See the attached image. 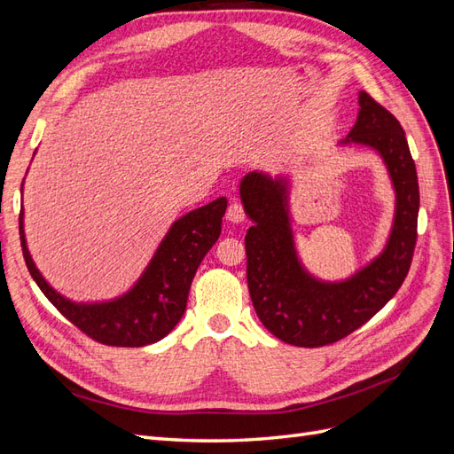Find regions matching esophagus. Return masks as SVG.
<instances>
[{
	"mask_svg": "<svg viewBox=\"0 0 454 454\" xmlns=\"http://www.w3.org/2000/svg\"><path fill=\"white\" fill-rule=\"evenodd\" d=\"M244 217H246V214H244L242 202L237 200V199H232L227 206V219L232 223H240V222H244Z\"/></svg>",
	"mask_w": 454,
	"mask_h": 454,
	"instance_id": "obj_1",
	"label": "esophagus"
}]
</instances>
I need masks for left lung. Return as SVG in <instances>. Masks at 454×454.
<instances>
[{
  "instance_id": "1",
  "label": "left lung",
  "mask_w": 454,
  "mask_h": 454,
  "mask_svg": "<svg viewBox=\"0 0 454 454\" xmlns=\"http://www.w3.org/2000/svg\"><path fill=\"white\" fill-rule=\"evenodd\" d=\"M345 142L379 151L397 197L387 250L347 282H318L301 269L286 212V180L252 172L240 184L244 210L254 222L244 239L252 303L261 324L294 347L333 345L362 327L400 290L413 261L420 195L400 121L362 90L358 121Z\"/></svg>"
}]
</instances>
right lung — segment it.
<instances>
[{
  "instance_id": "add662e5",
  "label": "right lung",
  "mask_w": 454,
  "mask_h": 454,
  "mask_svg": "<svg viewBox=\"0 0 454 454\" xmlns=\"http://www.w3.org/2000/svg\"><path fill=\"white\" fill-rule=\"evenodd\" d=\"M227 199L185 214L172 225L140 282L125 297L104 305H75L43 280L26 248L22 210L19 215L22 255L32 278L66 320L107 347H145L167 337L185 312L191 282L204 255L222 232Z\"/></svg>"
}]
</instances>
